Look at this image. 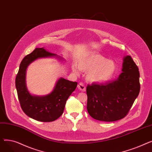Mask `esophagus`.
Segmentation results:
<instances>
[{
  "label": "esophagus",
  "instance_id": "obj_1",
  "mask_svg": "<svg viewBox=\"0 0 152 152\" xmlns=\"http://www.w3.org/2000/svg\"><path fill=\"white\" fill-rule=\"evenodd\" d=\"M77 87H78V89L79 90L83 91V92H85L86 91V86H85L84 84L83 83H79L78 84V86H77Z\"/></svg>",
  "mask_w": 152,
  "mask_h": 152
}]
</instances>
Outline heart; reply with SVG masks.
Segmentation results:
<instances>
[{"mask_svg": "<svg viewBox=\"0 0 152 152\" xmlns=\"http://www.w3.org/2000/svg\"><path fill=\"white\" fill-rule=\"evenodd\" d=\"M76 73L80 70L87 71V80L92 83H102L109 81L115 75L116 66L115 63L108 60L101 54L88 52L77 59V63L72 65Z\"/></svg>", "mask_w": 152, "mask_h": 152, "instance_id": "obj_1", "label": "heart"}]
</instances>
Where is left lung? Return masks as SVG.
Instances as JSON below:
<instances>
[{
    "label": "left lung",
    "instance_id": "left-lung-1",
    "mask_svg": "<svg viewBox=\"0 0 152 152\" xmlns=\"http://www.w3.org/2000/svg\"><path fill=\"white\" fill-rule=\"evenodd\" d=\"M122 71L115 80L87 86V110L95 119L112 122L123 119L139 95V71L130 55L124 57Z\"/></svg>",
    "mask_w": 152,
    "mask_h": 152
}]
</instances>
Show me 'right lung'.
Returning <instances> with one entry per match:
<instances>
[{
  "label": "right lung",
  "mask_w": 152,
  "mask_h": 152,
  "mask_svg": "<svg viewBox=\"0 0 152 152\" xmlns=\"http://www.w3.org/2000/svg\"><path fill=\"white\" fill-rule=\"evenodd\" d=\"M55 54L44 48H36L21 61L15 79V86L21 109L27 116L42 122H51L58 119L63 113L66 102L76 88L77 83L60 77L53 90L44 96L31 95L26 85V69L37 58L55 57ZM60 60L61 57H58Z\"/></svg>",
  "instance_id": "right-lung-1"
}]
</instances>
